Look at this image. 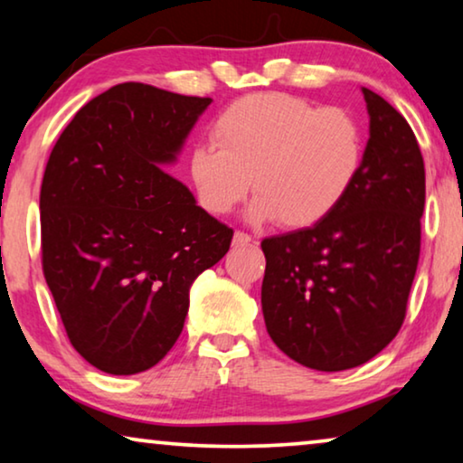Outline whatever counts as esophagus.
I'll list each match as a JSON object with an SVG mask.
<instances>
[{"label": "esophagus", "mask_w": 463, "mask_h": 463, "mask_svg": "<svg viewBox=\"0 0 463 463\" xmlns=\"http://www.w3.org/2000/svg\"><path fill=\"white\" fill-rule=\"evenodd\" d=\"M252 236H248V233H244V232H236L233 233V246H248V244H252Z\"/></svg>", "instance_id": "esophagus-1"}]
</instances>
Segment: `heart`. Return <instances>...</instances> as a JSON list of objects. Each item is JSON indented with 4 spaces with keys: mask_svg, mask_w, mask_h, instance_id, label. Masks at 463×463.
Listing matches in <instances>:
<instances>
[{
    "mask_svg": "<svg viewBox=\"0 0 463 463\" xmlns=\"http://www.w3.org/2000/svg\"><path fill=\"white\" fill-rule=\"evenodd\" d=\"M213 145L190 153L201 207L227 215L256 196L250 217L289 230L317 225L337 209L364 163V130L344 108H321L288 92H256L219 113Z\"/></svg>",
    "mask_w": 463,
    "mask_h": 463,
    "instance_id": "b5f03b06",
    "label": "heart"
}]
</instances>
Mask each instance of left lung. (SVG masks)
I'll list each match as a JSON object with an SVG mask.
<instances>
[{
  "label": "left lung",
  "mask_w": 463,
  "mask_h": 463,
  "mask_svg": "<svg viewBox=\"0 0 463 463\" xmlns=\"http://www.w3.org/2000/svg\"><path fill=\"white\" fill-rule=\"evenodd\" d=\"M362 92L371 138L352 190L317 225L260 241L269 335L298 364L323 373L364 364L391 344L420 259V146L393 105Z\"/></svg>",
  "instance_id": "1"
}]
</instances>
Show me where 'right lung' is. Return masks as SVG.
Returning a JSON list of instances; mask_svg holds the SVG:
<instances>
[{
	"label": "right lung",
	"mask_w": 463,
	"mask_h": 463,
	"mask_svg": "<svg viewBox=\"0 0 463 463\" xmlns=\"http://www.w3.org/2000/svg\"><path fill=\"white\" fill-rule=\"evenodd\" d=\"M209 97L124 82L90 99L49 155L41 184L43 275L70 344L108 374L165 358L192 281L233 230L159 165L174 163Z\"/></svg>",
	"instance_id": "1"
}]
</instances>
